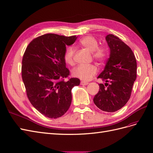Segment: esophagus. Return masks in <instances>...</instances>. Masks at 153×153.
<instances>
[{"label": "esophagus", "instance_id": "esophagus-1", "mask_svg": "<svg viewBox=\"0 0 153 153\" xmlns=\"http://www.w3.org/2000/svg\"><path fill=\"white\" fill-rule=\"evenodd\" d=\"M88 84V82L83 81H82L81 82V85H87Z\"/></svg>", "mask_w": 153, "mask_h": 153}]
</instances>
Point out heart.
Masks as SVG:
<instances>
[{"instance_id": "b5f03b06", "label": "heart", "mask_w": 153, "mask_h": 153, "mask_svg": "<svg viewBox=\"0 0 153 153\" xmlns=\"http://www.w3.org/2000/svg\"><path fill=\"white\" fill-rule=\"evenodd\" d=\"M80 45L86 49L92 52L94 59L98 62H103L108 55V51L105 47L99 46L97 39L92 36H86L79 42ZM75 49L72 46L66 47L63 54V58L66 63L70 65L74 64V56ZM97 72V68L94 65H79L72 70V75L83 81H89Z\"/></svg>"}]
</instances>
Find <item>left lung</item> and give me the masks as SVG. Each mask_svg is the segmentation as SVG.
<instances>
[{
  "instance_id": "left-lung-1",
  "label": "left lung",
  "mask_w": 153,
  "mask_h": 153,
  "mask_svg": "<svg viewBox=\"0 0 153 153\" xmlns=\"http://www.w3.org/2000/svg\"><path fill=\"white\" fill-rule=\"evenodd\" d=\"M106 40L110 49V58L97 77L106 83L99 84L94 102L100 110L115 112L129 101L137 79V65L132 50L119 37L108 34Z\"/></svg>"
}]
</instances>
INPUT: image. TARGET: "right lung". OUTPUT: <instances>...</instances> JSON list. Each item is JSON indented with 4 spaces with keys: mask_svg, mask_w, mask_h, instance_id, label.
Returning a JSON list of instances; mask_svg holds the SVG:
<instances>
[{
    "mask_svg": "<svg viewBox=\"0 0 153 153\" xmlns=\"http://www.w3.org/2000/svg\"><path fill=\"white\" fill-rule=\"evenodd\" d=\"M76 36L45 34L34 38L22 58V77L30 102L44 116L57 119L67 111L72 102L71 91L79 85L78 78L68 77L63 54Z\"/></svg>",
    "mask_w": 153,
    "mask_h": 153,
    "instance_id": "add662e5",
    "label": "right lung"
}]
</instances>
